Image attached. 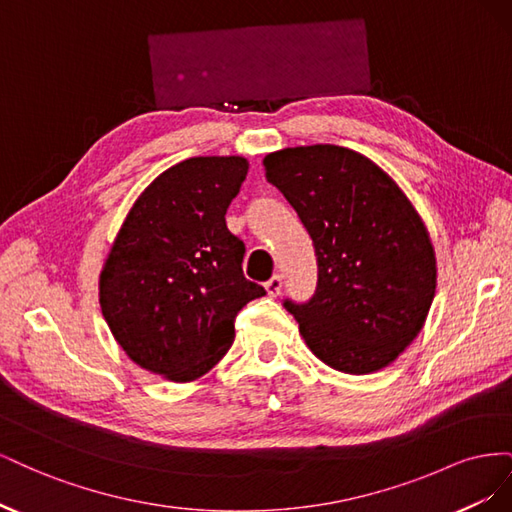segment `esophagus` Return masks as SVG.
Returning <instances> with one entry per match:
<instances>
[{
	"instance_id": "34e87169",
	"label": "esophagus",
	"mask_w": 512,
	"mask_h": 512,
	"mask_svg": "<svg viewBox=\"0 0 512 512\" xmlns=\"http://www.w3.org/2000/svg\"><path fill=\"white\" fill-rule=\"evenodd\" d=\"M282 286H284V282H282V275L280 273H275L271 280L265 282V290L269 292V297H277V294L282 292Z\"/></svg>"
}]
</instances>
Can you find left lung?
<instances>
[{
	"label": "left lung",
	"instance_id": "8db88e82",
	"mask_svg": "<svg viewBox=\"0 0 512 512\" xmlns=\"http://www.w3.org/2000/svg\"><path fill=\"white\" fill-rule=\"evenodd\" d=\"M265 170L314 241V297L284 301L305 344L344 374L393 363L423 329L436 294V254L421 215L378 164L346 147H288L269 153Z\"/></svg>",
	"mask_w": 512,
	"mask_h": 512
}]
</instances>
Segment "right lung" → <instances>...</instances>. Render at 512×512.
<instances>
[{
  "mask_svg": "<svg viewBox=\"0 0 512 512\" xmlns=\"http://www.w3.org/2000/svg\"><path fill=\"white\" fill-rule=\"evenodd\" d=\"M247 166L239 156H209L164 170L138 196L104 262L102 316L151 374L205 376L235 342L243 305L265 294L245 280V245L226 226Z\"/></svg>",
  "mask_w": 512,
  "mask_h": 512,
  "instance_id": "right-lung-1",
  "label": "right lung"
}]
</instances>
